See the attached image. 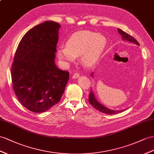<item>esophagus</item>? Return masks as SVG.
Listing matches in <instances>:
<instances>
[{"label": "esophagus", "instance_id": "esophagus-1", "mask_svg": "<svg viewBox=\"0 0 154 154\" xmlns=\"http://www.w3.org/2000/svg\"><path fill=\"white\" fill-rule=\"evenodd\" d=\"M79 77V73H73V76H72V77H73V79H76V78Z\"/></svg>", "mask_w": 154, "mask_h": 154}]
</instances>
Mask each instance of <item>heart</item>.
Here are the masks:
<instances>
[{"instance_id":"b5f03b06","label":"heart","mask_w":154,"mask_h":154,"mask_svg":"<svg viewBox=\"0 0 154 154\" xmlns=\"http://www.w3.org/2000/svg\"><path fill=\"white\" fill-rule=\"evenodd\" d=\"M106 38L100 34L82 30L72 34L66 42V47H59L57 56L67 63L72 62L80 56L82 64L94 65L99 60L106 46Z\"/></svg>"}]
</instances>
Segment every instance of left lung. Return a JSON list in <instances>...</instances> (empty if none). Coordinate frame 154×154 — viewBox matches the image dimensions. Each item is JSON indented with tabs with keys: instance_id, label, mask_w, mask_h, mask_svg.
<instances>
[{
	"instance_id": "1",
	"label": "left lung",
	"mask_w": 154,
	"mask_h": 154,
	"mask_svg": "<svg viewBox=\"0 0 154 154\" xmlns=\"http://www.w3.org/2000/svg\"><path fill=\"white\" fill-rule=\"evenodd\" d=\"M118 32H119V34H121L122 39H124V40H127L129 42L135 43V44L139 45V42H138L133 37H132L131 35L127 34L126 32H125L124 31L120 29H118ZM92 76H93V73H92ZM88 101L90 103V105H92V107H94L96 110H97V111L107 114V115H113V114H117V113H119V112L124 111V110H122V111H114V110L109 109L107 107H105V106L102 105L96 99L95 96H94L92 90H91V91L90 92Z\"/></svg>"
}]
</instances>
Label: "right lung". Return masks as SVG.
<instances>
[{
    "instance_id": "obj_1",
    "label": "right lung",
    "mask_w": 154,
    "mask_h": 154,
    "mask_svg": "<svg viewBox=\"0 0 154 154\" xmlns=\"http://www.w3.org/2000/svg\"><path fill=\"white\" fill-rule=\"evenodd\" d=\"M60 25L45 21L29 30L21 39L11 68L17 99L29 111L40 113L58 103L69 80L68 71L55 65Z\"/></svg>"
}]
</instances>
